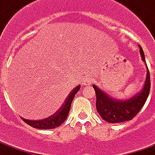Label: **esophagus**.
Instances as JSON below:
<instances>
[{
    "instance_id": "34e87169",
    "label": "esophagus",
    "mask_w": 155,
    "mask_h": 155,
    "mask_svg": "<svg viewBox=\"0 0 155 155\" xmlns=\"http://www.w3.org/2000/svg\"><path fill=\"white\" fill-rule=\"evenodd\" d=\"M91 78H86V79H84L83 80V81H82V84L84 85V86H90L91 85Z\"/></svg>"
}]
</instances>
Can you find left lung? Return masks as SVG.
Wrapping results in <instances>:
<instances>
[{
  "label": "left lung",
  "instance_id": "8db88e82",
  "mask_svg": "<svg viewBox=\"0 0 155 155\" xmlns=\"http://www.w3.org/2000/svg\"><path fill=\"white\" fill-rule=\"evenodd\" d=\"M139 47L142 59L144 63H146L143 48L141 46H139ZM146 69L147 76L143 87L136 95L132 96L127 100L113 98L112 97L108 95L107 92H104L97 86L93 85L97 96L96 108L103 120L108 123H120L130 120L138 114L146 103L150 91V76L147 64Z\"/></svg>",
  "mask_w": 155,
  "mask_h": 155
}]
</instances>
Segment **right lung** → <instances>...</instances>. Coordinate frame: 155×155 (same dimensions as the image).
<instances>
[{
	"label": "right lung",
	"mask_w": 155,
	"mask_h": 155,
	"mask_svg": "<svg viewBox=\"0 0 155 155\" xmlns=\"http://www.w3.org/2000/svg\"><path fill=\"white\" fill-rule=\"evenodd\" d=\"M80 88H81L80 85L76 86L75 88H74L72 91H70L69 96L66 97V100H65L64 104L61 106V108L56 113H54L48 118H46L44 120H26L24 118H22V119L29 126H32L34 128H36V129H44V130L45 129H53V128L61 126L68 117V114L70 110L71 103H72L75 94L80 90Z\"/></svg>",
	"instance_id": "obj_1"
}]
</instances>
